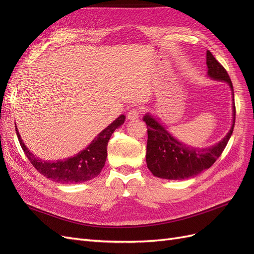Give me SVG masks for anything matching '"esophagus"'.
Wrapping results in <instances>:
<instances>
[{
	"mask_svg": "<svg viewBox=\"0 0 254 254\" xmlns=\"http://www.w3.org/2000/svg\"><path fill=\"white\" fill-rule=\"evenodd\" d=\"M137 118H139V111H137V109H131L127 113V119L130 121H134Z\"/></svg>",
	"mask_w": 254,
	"mask_h": 254,
	"instance_id": "esophagus-1",
	"label": "esophagus"
}]
</instances>
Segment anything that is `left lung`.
<instances>
[{
  "instance_id": "8db88e82",
  "label": "left lung",
  "mask_w": 254,
  "mask_h": 254,
  "mask_svg": "<svg viewBox=\"0 0 254 254\" xmlns=\"http://www.w3.org/2000/svg\"><path fill=\"white\" fill-rule=\"evenodd\" d=\"M207 75L215 80L226 81L233 91V86L226 68L216 60L210 51H206ZM234 98V94H233ZM235 104L233 99V124L230 131L219 143L207 148H193L180 143L167 130L146 114L143 121L147 125V150L146 163L151 174L159 178L181 180L194 177L210 168L226 148L235 124Z\"/></svg>"
}]
</instances>
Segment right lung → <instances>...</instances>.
Wrapping results in <instances>:
<instances>
[{
    "label": "right lung",
    "mask_w": 254,
    "mask_h": 254,
    "mask_svg": "<svg viewBox=\"0 0 254 254\" xmlns=\"http://www.w3.org/2000/svg\"><path fill=\"white\" fill-rule=\"evenodd\" d=\"M125 115L122 114L113 123L105 128L86 149L66 160H57L54 162L43 161L34 156L24 143L16 126V132L21 147L29 162L44 177L58 183H80L95 178L102 172L107 158V146L111 134L125 122Z\"/></svg>",
    "instance_id": "add662e5"
}]
</instances>
